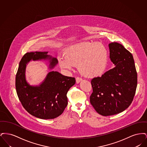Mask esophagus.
I'll return each mask as SVG.
<instances>
[{
    "label": "esophagus",
    "instance_id": "obj_1",
    "mask_svg": "<svg viewBox=\"0 0 147 147\" xmlns=\"http://www.w3.org/2000/svg\"><path fill=\"white\" fill-rule=\"evenodd\" d=\"M82 80V79L81 78H79V77H77L76 78V83H77V84L79 83Z\"/></svg>",
    "mask_w": 147,
    "mask_h": 147
}]
</instances>
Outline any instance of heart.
<instances>
[{
	"mask_svg": "<svg viewBox=\"0 0 147 147\" xmlns=\"http://www.w3.org/2000/svg\"><path fill=\"white\" fill-rule=\"evenodd\" d=\"M108 53L100 43L80 42L68 47L64 55L57 57L59 65L70 70L78 64V69L85 76L98 77L104 71L107 62Z\"/></svg>",
	"mask_w": 147,
	"mask_h": 147,
	"instance_id": "obj_1",
	"label": "heart"
}]
</instances>
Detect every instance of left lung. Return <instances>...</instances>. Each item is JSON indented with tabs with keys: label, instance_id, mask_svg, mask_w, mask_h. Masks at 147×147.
<instances>
[{
	"label": "left lung",
	"instance_id": "left-lung-1",
	"mask_svg": "<svg viewBox=\"0 0 147 147\" xmlns=\"http://www.w3.org/2000/svg\"><path fill=\"white\" fill-rule=\"evenodd\" d=\"M110 58L115 67L91 80L90 101L96 111L104 116L123 112L133 101L137 73L132 55L121 44H109Z\"/></svg>",
	"mask_w": 147,
	"mask_h": 147
}]
</instances>
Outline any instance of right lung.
Here are the masks:
<instances>
[{
  "label": "right lung",
  "mask_w": 147,
  "mask_h": 147,
  "mask_svg": "<svg viewBox=\"0 0 147 147\" xmlns=\"http://www.w3.org/2000/svg\"><path fill=\"white\" fill-rule=\"evenodd\" d=\"M49 52H32L21 58L16 75L15 86L18 98L24 109L38 119H55L63 113L68 105L67 92L76 83L73 77L64 76L51 70L42 83L31 85L26 79V68L30 61H43L53 69L58 63L57 59L48 55Z\"/></svg>",
  "instance_id": "obj_1"
}]
</instances>
